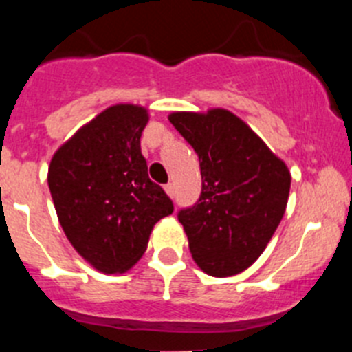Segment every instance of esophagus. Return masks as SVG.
Listing matches in <instances>:
<instances>
[{
  "mask_svg": "<svg viewBox=\"0 0 352 352\" xmlns=\"http://www.w3.org/2000/svg\"><path fill=\"white\" fill-rule=\"evenodd\" d=\"M164 188H166V192H167V195H169V197H174V185H173V183H167Z\"/></svg>",
  "mask_w": 352,
  "mask_h": 352,
  "instance_id": "34e87169",
  "label": "esophagus"
}]
</instances>
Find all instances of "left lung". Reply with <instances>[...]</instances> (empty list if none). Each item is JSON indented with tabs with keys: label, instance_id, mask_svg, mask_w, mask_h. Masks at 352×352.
I'll return each instance as SVG.
<instances>
[{
	"label": "left lung",
	"instance_id": "left-lung-1",
	"mask_svg": "<svg viewBox=\"0 0 352 352\" xmlns=\"http://www.w3.org/2000/svg\"><path fill=\"white\" fill-rule=\"evenodd\" d=\"M169 121L201 166L197 203L178 211L192 257L211 276L241 273L263 254L284 217L287 166L226 109L173 113Z\"/></svg>",
	"mask_w": 352,
	"mask_h": 352
}]
</instances>
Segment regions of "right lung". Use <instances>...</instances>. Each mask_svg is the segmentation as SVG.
<instances>
[{
    "label": "right lung",
    "instance_id": "obj_1",
    "mask_svg": "<svg viewBox=\"0 0 352 352\" xmlns=\"http://www.w3.org/2000/svg\"><path fill=\"white\" fill-rule=\"evenodd\" d=\"M146 109H105L65 142L49 166V190L68 241L102 273L132 268L155 223L174 211L141 153Z\"/></svg>",
    "mask_w": 352,
    "mask_h": 352
}]
</instances>
